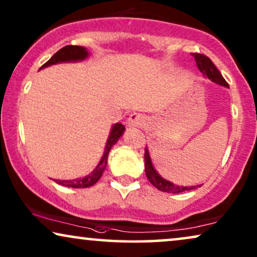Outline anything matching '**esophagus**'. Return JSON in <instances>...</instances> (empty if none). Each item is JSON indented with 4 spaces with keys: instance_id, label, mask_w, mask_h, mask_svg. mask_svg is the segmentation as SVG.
<instances>
[{
    "instance_id": "1",
    "label": "esophagus",
    "mask_w": 257,
    "mask_h": 257,
    "mask_svg": "<svg viewBox=\"0 0 257 257\" xmlns=\"http://www.w3.org/2000/svg\"><path fill=\"white\" fill-rule=\"evenodd\" d=\"M145 122H146V117L142 113H132L127 119V126H130V127L143 126Z\"/></svg>"
}]
</instances>
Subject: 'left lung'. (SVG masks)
I'll list each match as a JSON object with an SVG mask.
<instances>
[{"label": "left lung", "instance_id": "1", "mask_svg": "<svg viewBox=\"0 0 257 257\" xmlns=\"http://www.w3.org/2000/svg\"><path fill=\"white\" fill-rule=\"evenodd\" d=\"M192 56H194L196 65H198L200 71L203 73V76H206L207 78H209L214 83L219 84V85H222L226 87L229 86L226 80H224L222 75L220 73L219 70L216 69V66L213 64V62L210 61L207 56L201 55V54H194ZM145 173H146L147 179H149L150 182L154 186V187L159 189V191H163L166 193H181V192L191 191V189L199 187V186H191V187L178 186V185H174L173 182L165 180L164 178H161L160 175L158 174V172L154 170L152 160H151L149 150L147 149H145Z\"/></svg>", "mask_w": 257, "mask_h": 257}]
</instances>
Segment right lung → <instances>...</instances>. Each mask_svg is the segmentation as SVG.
<instances>
[{
    "label": "right lung",
    "instance_id": "obj_1",
    "mask_svg": "<svg viewBox=\"0 0 257 257\" xmlns=\"http://www.w3.org/2000/svg\"><path fill=\"white\" fill-rule=\"evenodd\" d=\"M89 56V51L86 50L84 47H78V45H66V47L62 48L61 50H58L45 64L42 65V68H47L49 65L57 64V63L62 62H77V61H83ZM125 131V126L121 125L120 122H117L112 126V130L108 136V139L106 142V146H105V151L103 157L99 161V164L97 165V167L91 172V174L86 175L85 178H78L75 180H55L57 184L62 186H66V187H72V188H86L93 186L96 182L99 180L101 175H103L105 168L107 165V157L108 152H110L111 147L118 142L119 138L122 136V133Z\"/></svg>",
    "mask_w": 257,
    "mask_h": 257
}]
</instances>
